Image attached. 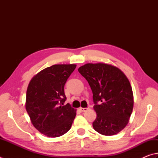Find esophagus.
I'll return each mask as SVG.
<instances>
[{"label": "esophagus", "mask_w": 158, "mask_h": 158, "mask_svg": "<svg viewBox=\"0 0 158 158\" xmlns=\"http://www.w3.org/2000/svg\"><path fill=\"white\" fill-rule=\"evenodd\" d=\"M88 109H89L88 108H82V107H80V108L79 109L80 111H82V112H85V111H87Z\"/></svg>", "instance_id": "1"}]
</instances>
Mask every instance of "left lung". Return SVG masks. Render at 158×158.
Returning <instances> with one entry per match:
<instances>
[{"label": "left lung", "mask_w": 158, "mask_h": 158, "mask_svg": "<svg viewBox=\"0 0 158 158\" xmlns=\"http://www.w3.org/2000/svg\"><path fill=\"white\" fill-rule=\"evenodd\" d=\"M79 73L87 80L97 114L94 129L104 135L117 134L129 123L133 107L131 86L118 68L105 63H88Z\"/></svg>", "instance_id": "left-lung-1"}]
</instances>
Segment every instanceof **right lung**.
<instances>
[{"instance_id": "obj_1", "label": "right lung", "mask_w": 158, "mask_h": 158, "mask_svg": "<svg viewBox=\"0 0 158 158\" xmlns=\"http://www.w3.org/2000/svg\"><path fill=\"white\" fill-rule=\"evenodd\" d=\"M76 65L54 64L40 71L28 85L26 110L33 125L47 137L56 138L71 129L76 110L69 103L64 87Z\"/></svg>"}]
</instances>
